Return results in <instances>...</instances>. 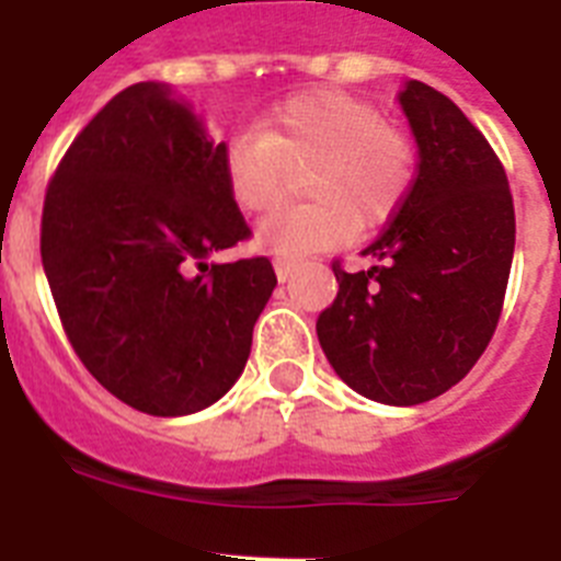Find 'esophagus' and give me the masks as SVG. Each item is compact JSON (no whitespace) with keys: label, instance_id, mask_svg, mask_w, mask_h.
Listing matches in <instances>:
<instances>
[{"label":"esophagus","instance_id":"obj_1","mask_svg":"<svg viewBox=\"0 0 561 561\" xmlns=\"http://www.w3.org/2000/svg\"><path fill=\"white\" fill-rule=\"evenodd\" d=\"M296 267H299V262H296V259H288V256H276V259H273V271H276V279H279V282L288 279V276L296 271Z\"/></svg>","mask_w":561,"mask_h":561}]
</instances>
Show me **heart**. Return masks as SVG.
<instances>
[{
    "instance_id": "obj_1",
    "label": "heart",
    "mask_w": 561,
    "mask_h": 561,
    "mask_svg": "<svg viewBox=\"0 0 561 561\" xmlns=\"http://www.w3.org/2000/svg\"><path fill=\"white\" fill-rule=\"evenodd\" d=\"M308 168L305 193L317 202L276 210L256 228V242L276 256L328 251L356 225L368 230L393 219L416 179V145L368 99L319 88L285 99L259 136L225 148V182L248 214L279 205L290 173Z\"/></svg>"
}]
</instances>
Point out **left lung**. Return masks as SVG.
<instances>
[{"label":"left lung","mask_w":561,"mask_h":561,"mask_svg":"<svg viewBox=\"0 0 561 561\" xmlns=\"http://www.w3.org/2000/svg\"><path fill=\"white\" fill-rule=\"evenodd\" d=\"M399 105L419 148L402 208L362 256L333 265L339 294L317 336L339 379L397 408L465 379L496 331L511 276L516 216L502 162L445 93L404 82Z\"/></svg>","instance_id":"left-lung-1"}]
</instances>
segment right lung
<instances>
[{
	"mask_svg": "<svg viewBox=\"0 0 561 561\" xmlns=\"http://www.w3.org/2000/svg\"><path fill=\"white\" fill-rule=\"evenodd\" d=\"M225 148L171 84L136 82L84 125L45 193L42 267L70 345L150 416L233 388L276 288L265 256L208 262L251 237Z\"/></svg>",
	"mask_w": 561,
	"mask_h": 561,
	"instance_id": "obj_1",
	"label": "right lung"
}]
</instances>
